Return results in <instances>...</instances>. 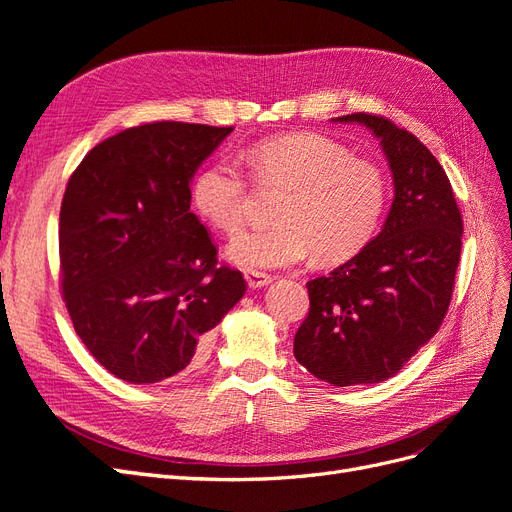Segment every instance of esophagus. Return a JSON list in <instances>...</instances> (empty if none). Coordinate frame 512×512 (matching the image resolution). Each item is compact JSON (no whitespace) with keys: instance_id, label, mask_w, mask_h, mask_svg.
Instances as JSON below:
<instances>
[{"instance_id":"1","label":"esophagus","mask_w":512,"mask_h":512,"mask_svg":"<svg viewBox=\"0 0 512 512\" xmlns=\"http://www.w3.org/2000/svg\"><path fill=\"white\" fill-rule=\"evenodd\" d=\"M245 282L250 288L258 290V288H265L271 284V275L260 273V271H245Z\"/></svg>"}]
</instances>
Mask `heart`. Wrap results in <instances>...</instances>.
<instances>
[{
	"instance_id": "heart-1",
	"label": "heart",
	"mask_w": 512,
	"mask_h": 512,
	"mask_svg": "<svg viewBox=\"0 0 512 512\" xmlns=\"http://www.w3.org/2000/svg\"><path fill=\"white\" fill-rule=\"evenodd\" d=\"M254 181L280 185L269 228L232 235L226 258L245 271L286 269L316 254L322 262L350 256L376 230L386 205V181L374 164L320 134H290L247 151ZM194 205L220 230H237L247 213V179L232 160L207 164L192 185Z\"/></svg>"
}]
</instances>
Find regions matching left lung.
I'll return each mask as SVG.
<instances>
[{"label":"left lung","mask_w":512,"mask_h":512,"mask_svg":"<svg viewBox=\"0 0 512 512\" xmlns=\"http://www.w3.org/2000/svg\"><path fill=\"white\" fill-rule=\"evenodd\" d=\"M374 134L395 198L376 239L329 275L307 282L309 314L294 359L331 386L393 378L438 333L451 305L463 222L444 168L393 121L354 113L331 119Z\"/></svg>","instance_id":"obj_1"}]
</instances>
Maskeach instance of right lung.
<instances>
[{"instance_id":"1","label":"right lung","mask_w":512,"mask_h":512,"mask_svg":"<svg viewBox=\"0 0 512 512\" xmlns=\"http://www.w3.org/2000/svg\"><path fill=\"white\" fill-rule=\"evenodd\" d=\"M232 130L145 123L96 145L68 181L61 290L83 344L119 380L183 374L247 290L190 211L198 166Z\"/></svg>"}]
</instances>
